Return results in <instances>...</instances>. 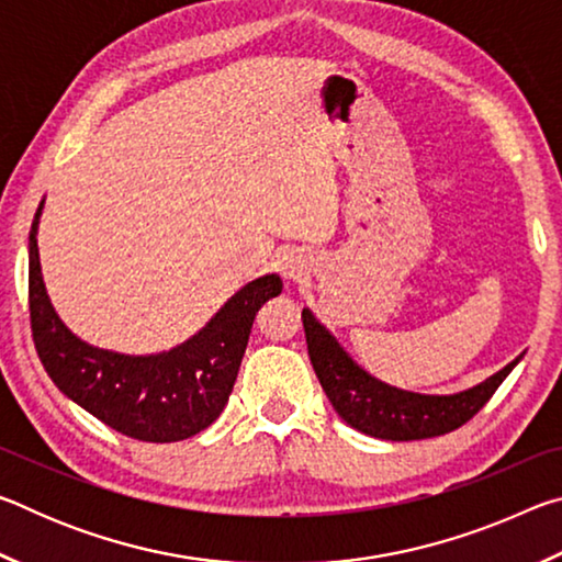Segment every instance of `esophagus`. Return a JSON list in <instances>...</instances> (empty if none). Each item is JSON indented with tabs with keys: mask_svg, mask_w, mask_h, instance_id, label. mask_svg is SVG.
Returning <instances> with one entry per match:
<instances>
[{
	"mask_svg": "<svg viewBox=\"0 0 562 562\" xmlns=\"http://www.w3.org/2000/svg\"><path fill=\"white\" fill-rule=\"evenodd\" d=\"M307 272V265H304V260L300 258V255H292V258H284L282 260V274L284 280H300L302 274Z\"/></svg>",
	"mask_w": 562,
	"mask_h": 562,
	"instance_id": "obj_1",
	"label": "esophagus"
}]
</instances>
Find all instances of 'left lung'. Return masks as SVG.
<instances>
[{
	"mask_svg": "<svg viewBox=\"0 0 562 562\" xmlns=\"http://www.w3.org/2000/svg\"><path fill=\"white\" fill-rule=\"evenodd\" d=\"M302 325L310 361L335 412L351 429L384 441L431 439L459 429L486 406L522 357L465 392L449 396L414 394L367 374L310 310H302Z\"/></svg>",
	"mask_w": 562,
	"mask_h": 562,
	"instance_id": "8db88e82",
	"label": "left lung"
}]
</instances>
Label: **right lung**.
Here are the masks:
<instances>
[{"label":"right lung","instance_id":"1","mask_svg":"<svg viewBox=\"0 0 562 562\" xmlns=\"http://www.w3.org/2000/svg\"><path fill=\"white\" fill-rule=\"evenodd\" d=\"M44 201L30 233V317L36 355L71 402L111 429L150 443L183 441L207 429L227 404L255 315L282 292L278 274L247 282L215 317L170 351L119 355L81 341L56 315L44 288L40 231Z\"/></svg>","mask_w":562,"mask_h":562}]
</instances>
